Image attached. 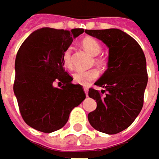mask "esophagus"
Returning <instances> with one entry per match:
<instances>
[{"label": "esophagus", "instance_id": "34e87169", "mask_svg": "<svg viewBox=\"0 0 159 159\" xmlns=\"http://www.w3.org/2000/svg\"><path fill=\"white\" fill-rule=\"evenodd\" d=\"M83 89H84V91H85L86 95H88V93H89V88H88V87H84Z\"/></svg>", "mask_w": 159, "mask_h": 159}]
</instances>
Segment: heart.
I'll return each mask as SVG.
<instances>
[{
	"label": "heart",
	"mask_w": 159,
	"mask_h": 159,
	"mask_svg": "<svg viewBox=\"0 0 159 159\" xmlns=\"http://www.w3.org/2000/svg\"><path fill=\"white\" fill-rule=\"evenodd\" d=\"M81 45L84 48V49L86 51H88L89 54H91L92 56H97L101 52V44L98 42V40H95V38H92V37L84 38L81 41ZM62 59H63V64L66 68H68V69L72 68L73 62H72L71 47H68L66 49H64ZM95 64H99V65H103L105 63L104 59L102 57H95ZM98 77H99V70L95 68L87 70H76L72 74L74 82L80 84V85H82V86H88L89 83L96 80Z\"/></svg>",
	"instance_id": "b5f03b06"
}]
</instances>
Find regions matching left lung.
<instances>
[{"instance_id":"1","label":"left lung","mask_w":159,"mask_h":159,"mask_svg":"<svg viewBox=\"0 0 159 159\" xmlns=\"http://www.w3.org/2000/svg\"><path fill=\"white\" fill-rule=\"evenodd\" d=\"M85 33L109 48L108 69L95 83L103 90L89 89L97 107L88 119L95 130L115 134L126 129L142 111L148 83L146 58L137 41L119 29Z\"/></svg>"}]
</instances>
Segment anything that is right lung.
Segmentation results:
<instances>
[{
    "instance_id": "right-lung-1",
    "label": "right lung",
    "mask_w": 159,
    "mask_h": 159,
    "mask_svg": "<svg viewBox=\"0 0 159 159\" xmlns=\"http://www.w3.org/2000/svg\"><path fill=\"white\" fill-rule=\"evenodd\" d=\"M84 29L69 31L44 27L23 42L15 62V94L25 122L34 129L52 133L68 121L71 110L86 98L81 85L72 84L64 70L63 53ZM58 83L60 88L53 86Z\"/></svg>"
}]
</instances>
